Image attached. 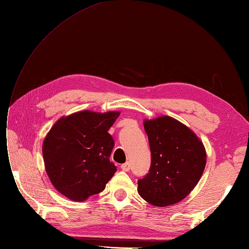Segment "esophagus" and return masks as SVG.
Masks as SVG:
<instances>
[{
    "mask_svg": "<svg viewBox=\"0 0 249 249\" xmlns=\"http://www.w3.org/2000/svg\"><path fill=\"white\" fill-rule=\"evenodd\" d=\"M121 168H122V171H124V172H129V170H130V163L129 162H126V163L122 164Z\"/></svg>",
    "mask_w": 249,
    "mask_h": 249,
    "instance_id": "34e87169",
    "label": "esophagus"
}]
</instances>
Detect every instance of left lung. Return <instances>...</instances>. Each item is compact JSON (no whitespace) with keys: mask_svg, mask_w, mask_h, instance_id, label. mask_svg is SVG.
Listing matches in <instances>:
<instances>
[{"mask_svg":"<svg viewBox=\"0 0 249 249\" xmlns=\"http://www.w3.org/2000/svg\"><path fill=\"white\" fill-rule=\"evenodd\" d=\"M151 150V166L138 181L139 195L155 207L175 205L196 186L207 153L189 127L170 116L143 120Z\"/></svg>","mask_w":249,"mask_h":249,"instance_id":"1","label":"left lung"}]
</instances>
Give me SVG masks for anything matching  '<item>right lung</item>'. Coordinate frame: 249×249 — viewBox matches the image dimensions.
I'll list each match as a JSON object with an SVG mask.
<instances>
[{
  "instance_id": "obj_1",
  "label": "right lung",
  "mask_w": 249,
  "mask_h": 249,
  "mask_svg": "<svg viewBox=\"0 0 249 249\" xmlns=\"http://www.w3.org/2000/svg\"><path fill=\"white\" fill-rule=\"evenodd\" d=\"M120 111L81 110L55 122L43 141L47 176L60 194L83 202L103 191L117 167L109 161L114 140L107 132Z\"/></svg>"
}]
</instances>
